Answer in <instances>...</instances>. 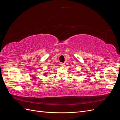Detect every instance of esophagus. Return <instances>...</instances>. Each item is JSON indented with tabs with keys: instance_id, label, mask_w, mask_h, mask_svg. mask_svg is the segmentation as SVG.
Wrapping results in <instances>:
<instances>
[{
	"instance_id": "34e87169",
	"label": "esophagus",
	"mask_w": 120,
	"mask_h": 120,
	"mask_svg": "<svg viewBox=\"0 0 120 120\" xmlns=\"http://www.w3.org/2000/svg\"><path fill=\"white\" fill-rule=\"evenodd\" d=\"M60 65H61V66L64 67V66H65V64H64V63H60Z\"/></svg>"
}]
</instances>
